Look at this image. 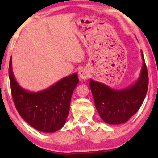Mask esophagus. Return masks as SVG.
<instances>
[{"label": "esophagus", "mask_w": 158, "mask_h": 158, "mask_svg": "<svg viewBox=\"0 0 158 158\" xmlns=\"http://www.w3.org/2000/svg\"><path fill=\"white\" fill-rule=\"evenodd\" d=\"M90 72L87 68H82L79 71V76L81 79H86L89 77Z\"/></svg>", "instance_id": "1"}]
</instances>
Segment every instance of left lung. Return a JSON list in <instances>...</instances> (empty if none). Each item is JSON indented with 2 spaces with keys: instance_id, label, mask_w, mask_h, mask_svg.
<instances>
[{
  "instance_id": "8db88e82",
  "label": "left lung",
  "mask_w": 158,
  "mask_h": 158,
  "mask_svg": "<svg viewBox=\"0 0 158 158\" xmlns=\"http://www.w3.org/2000/svg\"><path fill=\"white\" fill-rule=\"evenodd\" d=\"M143 65L140 74L132 85L114 90L108 85L90 79L89 85L98 113L104 122L118 125L127 122L137 113L146 97L148 77L144 56L141 50Z\"/></svg>"
}]
</instances>
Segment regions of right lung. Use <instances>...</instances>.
Returning a JSON list of instances; mask_svg holds the SVG:
<instances>
[{
  "label": "right lung",
  "mask_w": 158,
  "mask_h": 158,
  "mask_svg": "<svg viewBox=\"0 0 158 158\" xmlns=\"http://www.w3.org/2000/svg\"><path fill=\"white\" fill-rule=\"evenodd\" d=\"M9 76L14 104L29 125L47 133L55 132L64 126L72 94L79 83L77 73L63 78L47 89L31 92L20 86L15 80L11 57Z\"/></svg>",
  "instance_id": "right-lung-1"
}]
</instances>
